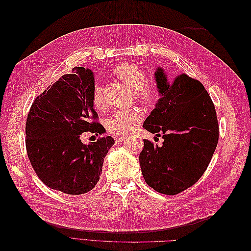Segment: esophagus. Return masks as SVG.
<instances>
[{
  "label": "esophagus",
  "instance_id": "1",
  "mask_svg": "<svg viewBox=\"0 0 251 251\" xmlns=\"http://www.w3.org/2000/svg\"><path fill=\"white\" fill-rule=\"evenodd\" d=\"M124 139H125V136H117V137H115L116 143H119L120 141H123Z\"/></svg>",
  "mask_w": 251,
  "mask_h": 251
}]
</instances>
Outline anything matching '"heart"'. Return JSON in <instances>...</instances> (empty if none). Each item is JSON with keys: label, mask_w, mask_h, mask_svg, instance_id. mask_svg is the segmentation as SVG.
<instances>
[{"label": "heart", "mask_w": 251, "mask_h": 251, "mask_svg": "<svg viewBox=\"0 0 251 251\" xmlns=\"http://www.w3.org/2000/svg\"><path fill=\"white\" fill-rule=\"evenodd\" d=\"M114 74L125 85L135 91L139 100L146 104H151L158 98L156 87L144 85L147 76L140 67L133 63H124L114 69ZM92 103L96 110H101L104 105V98L100 86H95L92 93ZM142 113L139 110H121L117 111L107 120V128L114 134L124 135L132 132L142 120Z\"/></svg>", "instance_id": "obj_1"}]
</instances>
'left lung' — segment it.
Returning a JSON list of instances; mask_svg holds the SVG:
<instances>
[{
	"mask_svg": "<svg viewBox=\"0 0 251 251\" xmlns=\"http://www.w3.org/2000/svg\"><path fill=\"white\" fill-rule=\"evenodd\" d=\"M154 77L160 98L142 126L162 135L163 142L158 147L143 139L140 169L149 186L176 195L195 184L206 171L219 139L217 114L200 81L186 74L168 76L161 67Z\"/></svg>",
	"mask_w": 251,
	"mask_h": 251,
	"instance_id": "8db88e82",
	"label": "left lung"
}]
</instances>
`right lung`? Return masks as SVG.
Wrapping results in <instances>:
<instances>
[{"instance_id": "right-lung-1", "label": "right lung", "mask_w": 251, "mask_h": 251, "mask_svg": "<svg viewBox=\"0 0 251 251\" xmlns=\"http://www.w3.org/2000/svg\"><path fill=\"white\" fill-rule=\"evenodd\" d=\"M94 73L75 67L35 98L26 123L28 158L48 187L69 195H81L100 180L103 159L113 147L111 136L85 144V132L101 134L94 123L92 103Z\"/></svg>"}]
</instances>
